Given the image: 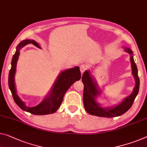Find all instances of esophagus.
Masks as SVG:
<instances>
[{"label":"esophagus","instance_id":"esophagus-1","mask_svg":"<svg viewBox=\"0 0 147 147\" xmlns=\"http://www.w3.org/2000/svg\"><path fill=\"white\" fill-rule=\"evenodd\" d=\"M87 69V66H86V65H81V66H80V71H81V73L83 74V72H84L86 69Z\"/></svg>","mask_w":147,"mask_h":147}]
</instances>
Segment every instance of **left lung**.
Here are the masks:
<instances>
[{
	"mask_svg": "<svg viewBox=\"0 0 147 147\" xmlns=\"http://www.w3.org/2000/svg\"><path fill=\"white\" fill-rule=\"evenodd\" d=\"M124 51L130 55L132 75L134 76L135 85L131 94L125 97L121 102L112 107H102L96 101V98L101 94V91L98 88L96 81L91 76L90 71L86 70L83 74L82 82L84 85L83 91V104L85 110L89 114L104 118H113L119 116L125 113L134 103L139 92L140 81L138 77V70L134 59L133 51L130 49L125 47Z\"/></svg>",
	"mask_w": 147,
	"mask_h": 147,
	"instance_id": "obj_1",
	"label": "left lung"
}]
</instances>
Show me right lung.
I'll return each instance as SVG.
<instances>
[{"mask_svg":"<svg viewBox=\"0 0 147 147\" xmlns=\"http://www.w3.org/2000/svg\"><path fill=\"white\" fill-rule=\"evenodd\" d=\"M28 44H33L40 49V45L34 40L26 39L22 40L16 47V51L13 55L11 62V69L8 76L9 89L12 92L13 98L18 107L24 111L35 115H47L53 114L57 111L63 101V98L66 92L76 81L81 79L80 67L76 66L73 68L67 69L62 71L58 75L57 79L50 92L42 100L39 105L33 107H27L26 104L18 95L15 85V74L16 71V65L20 55V51L22 47Z\"/></svg>","mask_w":147,"mask_h":147,"instance_id":"obj_1","label":"right lung"}]
</instances>
